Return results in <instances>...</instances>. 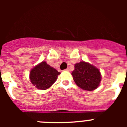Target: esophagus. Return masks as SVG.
I'll list each match as a JSON object with an SVG mask.
<instances>
[{
  "label": "esophagus",
  "instance_id": "1",
  "mask_svg": "<svg viewBox=\"0 0 127 127\" xmlns=\"http://www.w3.org/2000/svg\"><path fill=\"white\" fill-rule=\"evenodd\" d=\"M65 71H69V70H70V69H69V68H67L66 69H65Z\"/></svg>",
  "mask_w": 127,
  "mask_h": 127
}]
</instances>
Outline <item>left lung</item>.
Listing matches in <instances>:
<instances>
[{
  "label": "left lung",
  "mask_w": 127,
  "mask_h": 127,
  "mask_svg": "<svg viewBox=\"0 0 127 127\" xmlns=\"http://www.w3.org/2000/svg\"><path fill=\"white\" fill-rule=\"evenodd\" d=\"M74 81L83 90L92 91L98 87L101 81L99 70L88 63L81 62L74 65L72 72Z\"/></svg>",
  "instance_id": "obj_1"
}]
</instances>
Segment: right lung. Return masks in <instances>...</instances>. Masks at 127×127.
Here are the masks:
<instances>
[{"label": "right lung", "mask_w": 127, "mask_h": 127, "mask_svg": "<svg viewBox=\"0 0 127 127\" xmlns=\"http://www.w3.org/2000/svg\"><path fill=\"white\" fill-rule=\"evenodd\" d=\"M60 72L50 67L45 62H42L31 70L30 79L31 83L40 90H46L57 81Z\"/></svg>", "instance_id": "1"}]
</instances>
